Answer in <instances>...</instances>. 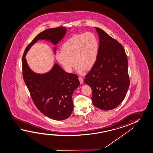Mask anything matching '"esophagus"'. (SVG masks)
Wrapping results in <instances>:
<instances>
[{"label": "esophagus", "instance_id": "esophagus-1", "mask_svg": "<svg viewBox=\"0 0 153 153\" xmlns=\"http://www.w3.org/2000/svg\"><path fill=\"white\" fill-rule=\"evenodd\" d=\"M79 79L80 83H83V79L81 76H79Z\"/></svg>", "mask_w": 153, "mask_h": 153}]
</instances>
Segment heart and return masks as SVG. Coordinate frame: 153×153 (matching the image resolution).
I'll return each instance as SVG.
<instances>
[{
    "mask_svg": "<svg viewBox=\"0 0 153 153\" xmlns=\"http://www.w3.org/2000/svg\"><path fill=\"white\" fill-rule=\"evenodd\" d=\"M98 51L97 36L88 32L74 34L67 40L62 46L61 52L56 54V58L67 72L72 71L75 64L76 71L82 74L85 68L89 70L94 65Z\"/></svg>",
    "mask_w": 153,
    "mask_h": 153,
    "instance_id": "b5f03b06",
    "label": "heart"
}]
</instances>
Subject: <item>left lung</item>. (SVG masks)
<instances>
[{
	"label": "left lung",
	"mask_w": 153,
	"mask_h": 153,
	"mask_svg": "<svg viewBox=\"0 0 153 153\" xmlns=\"http://www.w3.org/2000/svg\"><path fill=\"white\" fill-rule=\"evenodd\" d=\"M100 39L97 60L84 82L92 89V104L105 111L123 102L130 81L126 53L121 44L104 30L95 27Z\"/></svg>",
	"instance_id": "8db88e82"
}]
</instances>
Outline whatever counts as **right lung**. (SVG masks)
<instances>
[{
	"instance_id": "1",
	"label": "right lung",
	"mask_w": 153,
	"mask_h": 153,
	"mask_svg": "<svg viewBox=\"0 0 153 153\" xmlns=\"http://www.w3.org/2000/svg\"><path fill=\"white\" fill-rule=\"evenodd\" d=\"M67 32L65 27L46 30L38 34L27 46L22 57V70L25 83L36 106L45 116L61 121L68 119L73 111L72 95L79 86L78 75L67 73L57 63L44 73H36L31 69L25 56L30 49L39 40L57 45ZM56 46L53 47L56 54Z\"/></svg>"
}]
</instances>
